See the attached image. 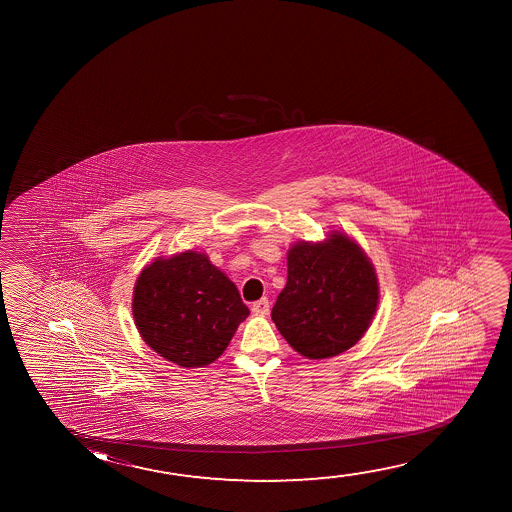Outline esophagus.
Listing matches in <instances>:
<instances>
[{
    "label": "esophagus",
    "mask_w": 512,
    "mask_h": 512,
    "mask_svg": "<svg viewBox=\"0 0 512 512\" xmlns=\"http://www.w3.org/2000/svg\"><path fill=\"white\" fill-rule=\"evenodd\" d=\"M252 311L255 315H267L269 313V301H267L266 297L260 299V301L253 302Z\"/></svg>",
    "instance_id": "obj_1"
}]
</instances>
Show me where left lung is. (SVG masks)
I'll use <instances>...</instances> for the list:
<instances>
[{"mask_svg": "<svg viewBox=\"0 0 512 512\" xmlns=\"http://www.w3.org/2000/svg\"><path fill=\"white\" fill-rule=\"evenodd\" d=\"M287 285L271 318L309 360L336 357L362 339L379 302L371 259L355 239L332 231L323 241H297L287 253Z\"/></svg>", "mask_w": 512, "mask_h": 512, "instance_id": "1", "label": "left lung"}]
</instances>
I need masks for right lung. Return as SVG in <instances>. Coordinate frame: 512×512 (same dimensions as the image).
Masks as SVG:
<instances>
[{
  "mask_svg": "<svg viewBox=\"0 0 512 512\" xmlns=\"http://www.w3.org/2000/svg\"><path fill=\"white\" fill-rule=\"evenodd\" d=\"M248 315L236 285L196 250L157 257L134 283V325L141 339L187 369L213 364Z\"/></svg>",
  "mask_w": 512,
  "mask_h": 512,
  "instance_id": "1",
  "label": "right lung"
}]
</instances>
